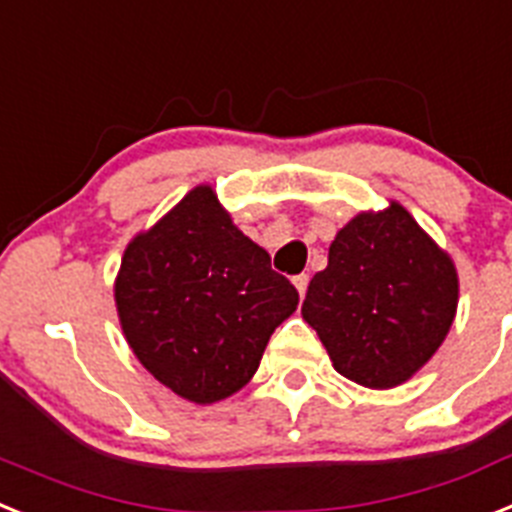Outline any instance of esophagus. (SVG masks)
Listing matches in <instances>:
<instances>
[{
    "label": "esophagus",
    "mask_w": 512,
    "mask_h": 512,
    "mask_svg": "<svg viewBox=\"0 0 512 512\" xmlns=\"http://www.w3.org/2000/svg\"><path fill=\"white\" fill-rule=\"evenodd\" d=\"M292 285H295V290L300 292V298H305V292H308V274H298V277H292Z\"/></svg>",
    "instance_id": "esophagus-1"
}]
</instances>
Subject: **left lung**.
<instances>
[{"instance_id":"obj_1","label":"left lung","mask_w":512,"mask_h":512,"mask_svg":"<svg viewBox=\"0 0 512 512\" xmlns=\"http://www.w3.org/2000/svg\"><path fill=\"white\" fill-rule=\"evenodd\" d=\"M458 274L451 256L399 202L360 212L336 233L310 279L303 318L336 373L368 388L409 381L448 336Z\"/></svg>"}]
</instances>
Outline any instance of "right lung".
<instances>
[{
    "label": "right lung",
    "mask_w": 512,
    "mask_h": 512,
    "mask_svg": "<svg viewBox=\"0 0 512 512\" xmlns=\"http://www.w3.org/2000/svg\"><path fill=\"white\" fill-rule=\"evenodd\" d=\"M113 295L137 360L194 404L246 386L298 308V290L233 225L212 186H196L131 240Z\"/></svg>",
    "instance_id": "obj_1"
}]
</instances>
